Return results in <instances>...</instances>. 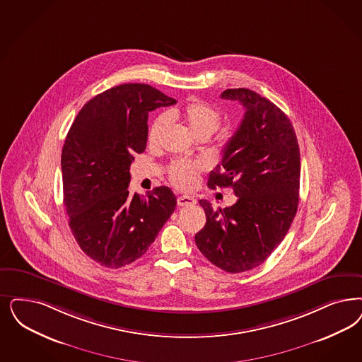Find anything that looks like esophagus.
I'll use <instances>...</instances> for the list:
<instances>
[{
    "mask_svg": "<svg viewBox=\"0 0 362 362\" xmlns=\"http://www.w3.org/2000/svg\"><path fill=\"white\" fill-rule=\"evenodd\" d=\"M197 203V199L192 198V197H187V195H183V197H179L177 198V206L179 207H186V206H192Z\"/></svg>",
    "mask_w": 362,
    "mask_h": 362,
    "instance_id": "obj_1",
    "label": "esophagus"
}]
</instances>
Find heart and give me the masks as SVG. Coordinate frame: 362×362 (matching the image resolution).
Returning <instances> with one entry per match:
<instances>
[{
  "label": "heart",
  "mask_w": 362,
  "mask_h": 362,
  "mask_svg": "<svg viewBox=\"0 0 362 362\" xmlns=\"http://www.w3.org/2000/svg\"><path fill=\"white\" fill-rule=\"evenodd\" d=\"M168 120H179L186 125L188 131L195 137H210L219 128L221 115L206 103L195 100L182 108L170 110L165 115L158 116L150 127L148 143L156 146L168 125ZM202 165L199 163L189 160H176L168 167V177L175 187L189 189L194 187L199 179Z\"/></svg>",
  "instance_id": "b5f03b06"
}]
</instances>
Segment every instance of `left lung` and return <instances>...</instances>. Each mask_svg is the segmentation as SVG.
Returning <instances> with one entry per match:
<instances>
[{"instance_id": "left-lung-1", "label": "left lung", "mask_w": 362, "mask_h": 362, "mask_svg": "<svg viewBox=\"0 0 362 362\" xmlns=\"http://www.w3.org/2000/svg\"><path fill=\"white\" fill-rule=\"evenodd\" d=\"M221 98L239 101L246 112L207 186L233 187L238 199L223 210L199 200L207 221L195 243L235 274L262 264L286 235L298 209L300 159L293 124L274 103L247 88L226 89Z\"/></svg>"}]
</instances>
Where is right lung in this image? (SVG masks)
Instances as JSON below:
<instances>
[{
	"label": "right lung",
	"instance_id": "obj_1",
	"mask_svg": "<svg viewBox=\"0 0 362 362\" xmlns=\"http://www.w3.org/2000/svg\"><path fill=\"white\" fill-rule=\"evenodd\" d=\"M176 103L148 84L104 90L77 113L62 153L64 206L81 250L108 269L140 258L176 207L165 186L129 197V167L147 146L148 112Z\"/></svg>",
	"mask_w": 362,
	"mask_h": 362
}]
</instances>
